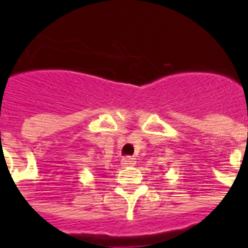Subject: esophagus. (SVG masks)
<instances>
[{"label": "esophagus", "instance_id": "1", "mask_svg": "<svg viewBox=\"0 0 248 248\" xmlns=\"http://www.w3.org/2000/svg\"><path fill=\"white\" fill-rule=\"evenodd\" d=\"M121 165L124 166V167H131V166L136 165V161L135 158H132V157H124L122 161H121Z\"/></svg>", "mask_w": 248, "mask_h": 248}]
</instances>
